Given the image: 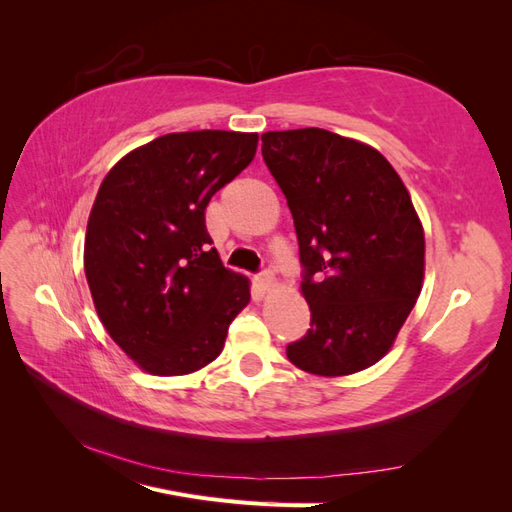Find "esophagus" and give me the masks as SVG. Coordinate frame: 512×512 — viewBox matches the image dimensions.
I'll return each instance as SVG.
<instances>
[{
    "label": "esophagus",
    "instance_id": "34e87169",
    "mask_svg": "<svg viewBox=\"0 0 512 512\" xmlns=\"http://www.w3.org/2000/svg\"><path fill=\"white\" fill-rule=\"evenodd\" d=\"M258 286L265 290V292H269L273 286H275V275L271 273V271H265V273H260L258 275Z\"/></svg>",
    "mask_w": 512,
    "mask_h": 512
}]
</instances>
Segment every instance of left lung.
<instances>
[{
  "label": "left lung",
  "instance_id": "left-lung-1",
  "mask_svg": "<svg viewBox=\"0 0 512 512\" xmlns=\"http://www.w3.org/2000/svg\"><path fill=\"white\" fill-rule=\"evenodd\" d=\"M262 158L294 220L312 329L286 354L324 378L378 363L425 277V232L378 149L322 128L262 134Z\"/></svg>",
  "mask_w": 512,
  "mask_h": 512
}]
</instances>
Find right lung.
<instances>
[{"label": "right lung", "instance_id": "right-lung-1", "mask_svg": "<svg viewBox=\"0 0 512 512\" xmlns=\"http://www.w3.org/2000/svg\"><path fill=\"white\" fill-rule=\"evenodd\" d=\"M256 132H173L108 170L85 232L100 322L147 374L185 376L220 356L250 280L211 247V196L256 156Z\"/></svg>", "mask_w": 512, "mask_h": 512}]
</instances>
